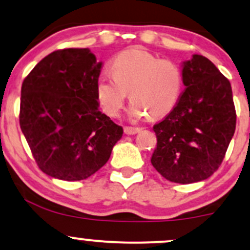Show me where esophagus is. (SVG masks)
Returning <instances> with one entry per match:
<instances>
[{"label":"esophagus","instance_id":"34e87169","mask_svg":"<svg viewBox=\"0 0 250 250\" xmlns=\"http://www.w3.org/2000/svg\"><path fill=\"white\" fill-rule=\"evenodd\" d=\"M141 131V128L139 127H125V133L128 135H135Z\"/></svg>","mask_w":250,"mask_h":250}]
</instances>
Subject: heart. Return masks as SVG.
<instances>
[{"label": "heart", "instance_id": "heart-1", "mask_svg": "<svg viewBox=\"0 0 250 250\" xmlns=\"http://www.w3.org/2000/svg\"><path fill=\"white\" fill-rule=\"evenodd\" d=\"M110 75L102 73L96 83V94L107 115L116 117L129 91L133 100L129 114L134 119L148 114L153 119L167 115L175 108L183 91V73L170 60H160L154 54L130 48L114 57Z\"/></svg>", "mask_w": 250, "mask_h": 250}]
</instances>
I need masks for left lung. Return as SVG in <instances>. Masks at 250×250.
<instances>
[{"label":"left lung","instance_id":"8db88e82","mask_svg":"<svg viewBox=\"0 0 250 250\" xmlns=\"http://www.w3.org/2000/svg\"><path fill=\"white\" fill-rule=\"evenodd\" d=\"M185 90L161 122L154 125L157 145L151 165L175 183L211 176L222 163L236 128L229 80L211 61L194 55L183 63Z\"/></svg>","mask_w":250,"mask_h":250}]
</instances>
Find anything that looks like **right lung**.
<instances>
[{
    "mask_svg": "<svg viewBox=\"0 0 250 250\" xmlns=\"http://www.w3.org/2000/svg\"><path fill=\"white\" fill-rule=\"evenodd\" d=\"M101 65L87 48L60 49L23 80L20 125L39 168L51 177L88 179L122 137L121 125L99 110Z\"/></svg>",
    "mask_w": 250,
    "mask_h": 250,
    "instance_id": "add662e5",
    "label": "right lung"
}]
</instances>
